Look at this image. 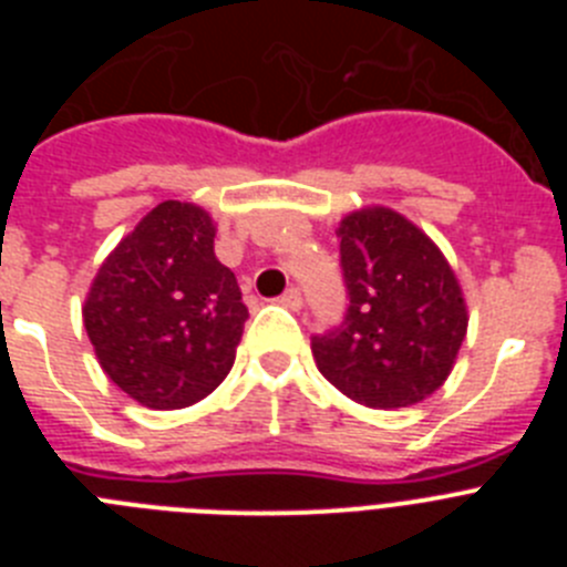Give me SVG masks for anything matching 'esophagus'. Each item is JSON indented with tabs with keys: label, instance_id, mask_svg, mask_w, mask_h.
I'll use <instances>...</instances> for the list:
<instances>
[{
	"label": "esophagus",
	"instance_id": "esophagus-1",
	"mask_svg": "<svg viewBox=\"0 0 567 567\" xmlns=\"http://www.w3.org/2000/svg\"><path fill=\"white\" fill-rule=\"evenodd\" d=\"M278 303H280V307L292 309V312H298V309L303 307V298H300V289H298V287H289L287 292L280 295Z\"/></svg>",
	"mask_w": 567,
	"mask_h": 567
}]
</instances>
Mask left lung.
Returning <instances> with one entry per match:
<instances>
[{
  "label": "left lung",
  "mask_w": 567,
  "mask_h": 567,
  "mask_svg": "<svg viewBox=\"0 0 567 567\" xmlns=\"http://www.w3.org/2000/svg\"><path fill=\"white\" fill-rule=\"evenodd\" d=\"M346 315L312 338L320 374L354 403L400 409L437 392L463 346L468 315L449 260L385 207L338 229Z\"/></svg>",
  "instance_id": "obj_1"
}]
</instances>
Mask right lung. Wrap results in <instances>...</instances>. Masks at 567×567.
<instances>
[{"instance_id": "add662e5", "label": "right lung", "mask_w": 567, "mask_h": 567, "mask_svg": "<svg viewBox=\"0 0 567 567\" xmlns=\"http://www.w3.org/2000/svg\"><path fill=\"white\" fill-rule=\"evenodd\" d=\"M213 218L164 202L99 269L84 329L107 378L150 409L207 398L235 363L249 312L213 252Z\"/></svg>"}]
</instances>
